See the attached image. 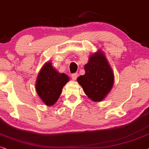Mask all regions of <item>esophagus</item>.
Instances as JSON below:
<instances>
[{
    "mask_svg": "<svg viewBox=\"0 0 149 149\" xmlns=\"http://www.w3.org/2000/svg\"><path fill=\"white\" fill-rule=\"evenodd\" d=\"M78 73H73V74L71 75V78H72L73 80H76V78H77V77H78Z\"/></svg>",
    "mask_w": 149,
    "mask_h": 149,
    "instance_id": "esophagus-1",
    "label": "esophagus"
}]
</instances>
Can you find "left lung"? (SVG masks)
I'll return each instance as SVG.
<instances>
[{
  "instance_id": "1",
  "label": "left lung",
  "mask_w": 149,
  "mask_h": 149,
  "mask_svg": "<svg viewBox=\"0 0 149 149\" xmlns=\"http://www.w3.org/2000/svg\"><path fill=\"white\" fill-rule=\"evenodd\" d=\"M85 73L77 78L84 93L93 102H101L112 89L114 73L104 53L98 49L88 58Z\"/></svg>"
}]
</instances>
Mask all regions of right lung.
<instances>
[{"mask_svg": "<svg viewBox=\"0 0 149 149\" xmlns=\"http://www.w3.org/2000/svg\"><path fill=\"white\" fill-rule=\"evenodd\" d=\"M69 81L67 75L59 73L53 67L51 62H47L38 75L36 90L45 105L53 106L61 95L63 86Z\"/></svg>", "mask_w": 149, "mask_h": 149, "instance_id": "add662e5", "label": "right lung"}]
</instances>
